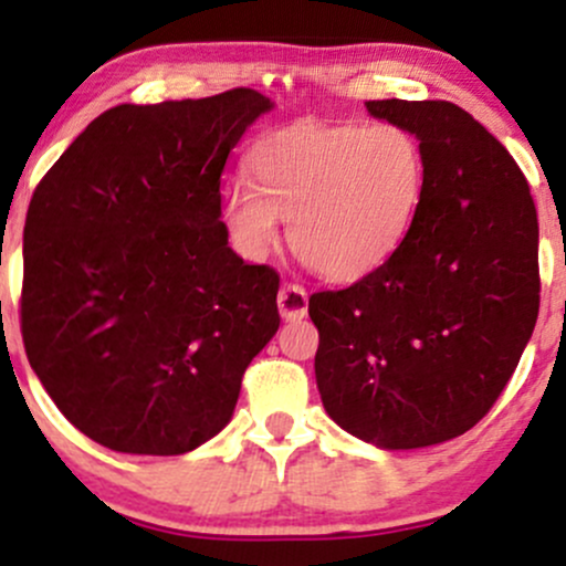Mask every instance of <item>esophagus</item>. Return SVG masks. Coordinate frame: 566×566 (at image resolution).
Wrapping results in <instances>:
<instances>
[{"mask_svg":"<svg viewBox=\"0 0 566 566\" xmlns=\"http://www.w3.org/2000/svg\"><path fill=\"white\" fill-rule=\"evenodd\" d=\"M276 303H279V314H282V319L287 322L303 319V316L308 314V292H305L303 284L284 282L276 295Z\"/></svg>","mask_w":566,"mask_h":566,"instance_id":"esophagus-1","label":"esophagus"}]
</instances>
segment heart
<instances>
[{"label":"heart","instance_id":"1","mask_svg":"<svg viewBox=\"0 0 566 566\" xmlns=\"http://www.w3.org/2000/svg\"><path fill=\"white\" fill-rule=\"evenodd\" d=\"M247 178L223 188V220L247 258H263L290 218L292 250L314 271L350 282L380 269L418 220L428 186L412 129L295 125L258 140Z\"/></svg>","mask_w":566,"mask_h":566}]
</instances>
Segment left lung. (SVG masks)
Instances as JSON below:
<instances>
[{
    "label": "left lung",
    "instance_id": "1",
    "mask_svg": "<svg viewBox=\"0 0 566 566\" xmlns=\"http://www.w3.org/2000/svg\"><path fill=\"white\" fill-rule=\"evenodd\" d=\"M423 143L428 186L412 231L373 274L311 295L316 386L337 426L382 450L460 437L511 380L541 308L527 178L450 101H367Z\"/></svg>",
    "mask_w": 566,
    "mask_h": 566
}]
</instances>
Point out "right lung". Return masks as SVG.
<instances>
[{"instance_id":"obj_1","label":"right lung","mask_w":566,"mask_h":566,"mask_svg":"<svg viewBox=\"0 0 566 566\" xmlns=\"http://www.w3.org/2000/svg\"><path fill=\"white\" fill-rule=\"evenodd\" d=\"M271 108L250 87L108 108L39 180L21 333L44 391L114 452L184 454L231 420L279 329V274L229 247L220 175Z\"/></svg>"}]
</instances>
